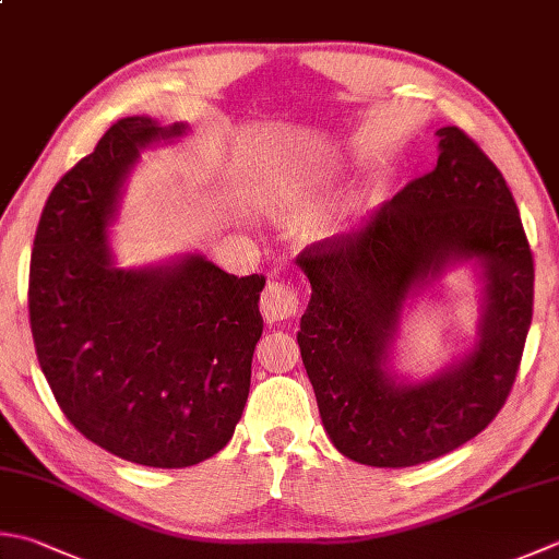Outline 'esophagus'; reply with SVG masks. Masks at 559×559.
I'll list each match as a JSON object with an SVG mask.
<instances>
[{"label": "esophagus", "mask_w": 559, "mask_h": 559, "mask_svg": "<svg viewBox=\"0 0 559 559\" xmlns=\"http://www.w3.org/2000/svg\"><path fill=\"white\" fill-rule=\"evenodd\" d=\"M300 310V293L290 281H269L261 293V314L266 322H286L293 320Z\"/></svg>", "instance_id": "obj_1"}]
</instances>
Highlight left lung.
I'll return each instance as SVG.
<instances>
[{
	"label": "left lung",
	"instance_id": "1",
	"mask_svg": "<svg viewBox=\"0 0 559 559\" xmlns=\"http://www.w3.org/2000/svg\"><path fill=\"white\" fill-rule=\"evenodd\" d=\"M439 162L358 229L298 257L312 298L298 344L338 453L370 467H412L487 429L516 380L533 317V251L509 186L461 128L436 130ZM486 276L480 342L419 386L386 373L403 300L453 260Z\"/></svg>",
	"mask_w": 559,
	"mask_h": 559
}]
</instances>
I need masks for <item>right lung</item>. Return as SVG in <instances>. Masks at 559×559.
I'll use <instances>...</instances> for the list:
<instances>
[{"label": "right lung", "instance_id": "right-lung-1", "mask_svg": "<svg viewBox=\"0 0 559 559\" xmlns=\"http://www.w3.org/2000/svg\"><path fill=\"white\" fill-rule=\"evenodd\" d=\"M120 118L55 183L33 239L28 314L43 376L84 439L147 467H191L233 439L264 330L266 278L199 254L116 269L106 225L140 150L181 135Z\"/></svg>", "mask_w": 559, "mask_h": 559}]
</instances>
